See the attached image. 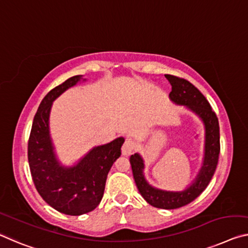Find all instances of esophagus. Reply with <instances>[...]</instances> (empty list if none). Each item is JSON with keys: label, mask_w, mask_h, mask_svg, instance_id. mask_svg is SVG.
I'll use <instances>...</instances> for the list:
<instances>
[{"label": "esophagus", "mask_w": 248, "mask_h": 248, "mask_svg": "<svg viewBox=\"0 0 248 248\" xmlns=\"http://www.w3.org/2000/svg\"><path fill=\"white\" fill-rule=\"evenodd\" d=\"M136 143L131 138H127L124 140V143L123 144V148H121V151H123L124 155H130L132 151L135 150Z\"/></svg>", "instance_id": "1"}]
</instances>
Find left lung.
<instances>
[{
  "instance_id": "left-lung-1",
  "label": "left lung",
  "mask_w": 248,
  "mask_h": 248,
  "mask_svg": "<svg viewBox=\"0 0 248 248\" xmlns=\"http://www.w3.org/2000/svg\"><path fill=\"white\" fill-rule=\"evenodd\" d=\"M172 86L170 98L178 105L186 106L201 118L205 127V155L200 173L190 187L182 192H168L152 187L143 176V160L138 153L130 156L133 178L142 198L150 205L158 209L173 210L186 205L198 198L209 186L218 163L219 151V125L216 113L201 92L190 81L173 75H166Z\"/></svg>"
}]
</instances>
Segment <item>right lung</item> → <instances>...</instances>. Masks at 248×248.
Wrapping results in <instances>:
<instances>
[{
  "label": "right lung",
  "instance_id": "obj_1",
  "mask_svg": "<svg viewBox=\"0 0 248 248\" xmlns=\"http://www.w3.org/2000/svg\"><path fill=\"white\" fill-rule=\"evenodd\" d=\"M80 78V75L68 78L44 97L35 113L27 145L31 174L39 195L53 209L67 215L86 214L98 206L108 172L120 156L124 141L117 138L93 148L75 167L60 166L49 137V111L53 101Z\"/></svg>",
  "mask_w": 248,
  "mask_h": 248
}]
</instances>
